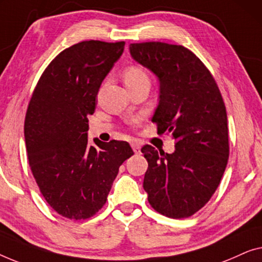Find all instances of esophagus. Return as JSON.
Listing matches in <instances>:
<instances>
[{
  "label": "esophagus",
  "mask_w": 262,
  "mask_h": 262,
  "mask_svg": "<svg viewBox=\"0 0 262 262\" xmlns=\"http://www.w3.org/2000/svg\"><path fill=\"white\" fill-rule=\"evenodd\" d=\"M130 146H132V148H133V150H134L135 153H140V148H141V147H140V145L138 142H132L130 143Z\"/></svg>",
  "instance_id": "1"
}]
</instances>
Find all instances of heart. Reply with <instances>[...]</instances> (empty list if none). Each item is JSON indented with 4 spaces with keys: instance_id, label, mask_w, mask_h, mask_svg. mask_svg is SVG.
<instances>
[{
    "instance_id": "obj_1",
    "label": "heart",
    "mask_w": 262,
    "mask_h": 262,
    "mask_svg": "<svg viewBox=\"0 0 262 262\" xmlns=\"http://www.w3.org/2000/svg\"><path fill=\"white\" fill-rule=\"evenodd\" d=\"M123 80L127 86L135 85V84H139L141 82H149L146 72L141 68H139V66H129V68L124 70Z\"/></svg>"
}]
</instances>
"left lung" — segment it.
<instances>
[{"instance_id": "obj_1", "label": "left lung", "mask_w": 262, "mask_h": 262, "mask_svg": "<svg viewBox=\"0 0 262 262\" xmlns=\"http://www.w3.org/2000/svg\"><path fill=\"white\" fill-rule=\"evenodd\" d=\"M136 62L159 80L152 122L176 140L172 154L146 145L143 189L154 210L184 219L208 203L229 158L227 112L213 77L190 50L165 42L130 43Z\"/></svg>"}]
</instances>
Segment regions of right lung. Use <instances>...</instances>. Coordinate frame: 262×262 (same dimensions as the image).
I'll list each match as a JSON object with an SVG mask.
<instances>
[{
	"instance_id": "obj_1",
	"label": "right lung",
	"mask_w": 262,
	"mask_h": 262,
	"mask_svg": "<svg viewBox=\"0 0 262 262\" xmlns=\"http://www.w3.org/2000/svg\"><path fill=\"white\" fill-rule=\"evenodd\" d=\"M124 42L82 41L50 62L25 120L33 176L47 203L70 220L89 219L103 205L119 167L134 152L126 141L88 140L99 86L122 56Z\"/></svg>"
}]
</instances>
